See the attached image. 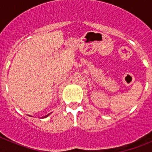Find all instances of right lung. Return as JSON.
Masks as SVG:
<instances>
[{
    "label": "right lung",
    "instance_id": "1",
    "mask_svg": "<svg viewBox=\"0 0 152 152\" xmlns=\"http://www.w3.org/2000/svg\"><path fill=\"white\" fill-rule=\"evenodd\" d=\"M49 115H47V116H45V117H46V116H49Z\"/></svg>",
    "mask_w": 152,
    "mask_h": 152
}]
</instances>
